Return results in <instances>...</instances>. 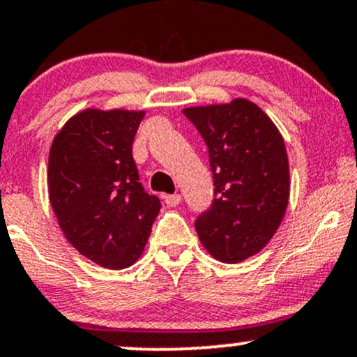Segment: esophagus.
Returning a JSON list of instances; mask_svg holds the SVG:
<instances>
[{
	"label": "esophagus",
	"instance_id": "1",
	"mask_svg": "<svg viewBox=\"0 0 357 357\" xmlns=\"http://www.w3.org/2000/svg\"><path fill=\"white\" fill-rule=\"evenodd\" d=\"M164 202H166L167 207H176L181 202V195H166L164 197Z\"/></svg>",
	"mask_w": 357,
	"mask_h": 357
}]
</instances>
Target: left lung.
<instances>
[{
    "instance_id": "left-lung-1",
    "label": "left lung",
    "mask_w": 357,
    "mask_h": 357,
    "mask_svg": "<svg viewBox=\"0 0 357 357\" xmlns=\"http://www.w3.org/2000/svg\"><path fill=\"white\" fill-rule=\"evenodd\" d=\"M208 149L212 205L195 220L202 245L217 260L238 264L275 234L289 202L282 135L257 104L234 99L183 111Z\"/></svg>"
}]
</instances>
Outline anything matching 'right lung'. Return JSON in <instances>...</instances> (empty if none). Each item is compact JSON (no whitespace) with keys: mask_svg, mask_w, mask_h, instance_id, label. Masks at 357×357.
<instances>
[{"mask_svg":"<svg viewBox=\"0 0 357 357\" xmlns=\"http://www.w3.org/2000/svg\"><path fill=\"white\" fill-rule=\"evenodd\" d=\"M144 114L85 109L51 145V207L70 245L100 267L133 265L160 210L159 198L138 181L131 153Z\"/></svg>","mask_w":357,"mask_h":357,"instance_id":"1","label":"right lung"}]
</instances>
